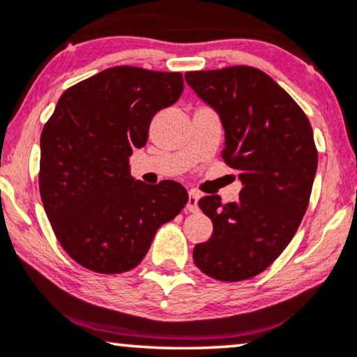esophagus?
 <instances>
[{
  "mask_svg": "<svg viewBox=\"0 0 357 357\" xmlns=\"http://www.w3.org/2000/svg\"><path fill=\"white\" fill-rule=\"evenodd\" d=\"M197 199H199V196H197V192L195 190H191L188 192V204H186V209L190 213H196L197 211Z\"/></svg>",
  "mask_w": 357,
  "mask_h": 357,
  "instance_id": "obj_1",
  "label": "esophagus"
}]
</instances>
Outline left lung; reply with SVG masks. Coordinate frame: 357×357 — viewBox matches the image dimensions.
Listing matches in <instances>:
<instances>
[{"label": "left lung", "mask_w": 357, "mask_h": 357, "mask_svg": "<svg viewBox=\"0 0 357 357\" xmlns=\"http://www.w3.org/2000/svg\"><path fill=\"white\" fill-rule=\"evenodd\" d=\"M186 81L220 114L221 158L243 183L236 203L222 204L220 196L197 201L213 234L196 244L192 259L218 281H246L278 259L306 213L317 169L311 123L257 68L188 71Z\"/></svg>", "instance_id": "1"}]
</instances>
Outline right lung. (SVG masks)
<instances>
[{
  "label": "right lung",
  "mask_w": 357,
  "mask_h": 357,
  "mask_svg": "<svg viewBox=\"0 0 357 357\" xmlns=\"http://www.w3.org/2000/svg\"><path fill=\"white\" fill-rule=\"evenodd\" d=\"M181 73L114 66L61 94L41 132L40 195L56 239L100 274L131 271L154 234L188 203L179 183L135 181L130 156L158 111L174 105Z\"/></svg>",
  "instance_id": "1"
}]
</instances>
